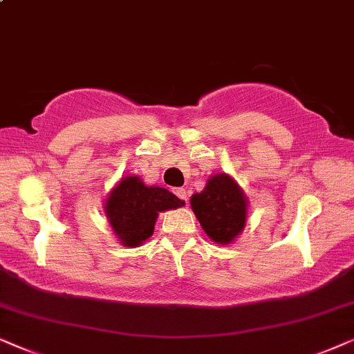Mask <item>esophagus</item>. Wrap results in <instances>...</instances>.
Segmentation results:
<instances>
[{
	"label": "esophagus",
	"instance_id": "34e87169",
	"mask_svg": "<svg viewBox=\"0 0 354 354\" xmlns=\"http://www.w3.org/2000/svg\"><path fill=\"white\" fill-rule=\"evenodd\" d=\"M174 194H176L180 199H183L187 204V199H189V194H187L186 189H183V187H178V189H174Z\"/></svg>",
	"mask_w": 354,
	"mask_h": 354
}]
</instances>
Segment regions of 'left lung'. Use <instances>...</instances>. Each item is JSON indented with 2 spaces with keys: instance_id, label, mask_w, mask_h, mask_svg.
Here are the masks:
<instances>
[{
  "instance_id": "left-lung-1",
  "label": "left lung",
  "mask_w": 354,
  "mask_h": 354,
  "mask_svg": "<svg viewBox=\"0 0 354 354\" xmlns=\"http://www.w3.org/2000/svg\"><path fill=\"white\" fill-rule=\"evenodd\" d=\"M191 207L212 241L230 244L246 223V197L228 174H215L205 189L191 197Z\"/></svg>"
}]
</instances>
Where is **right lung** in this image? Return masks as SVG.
Instances as JSON below:
<instances>
[{"label":"right lung","instance_id":"right-lung-1","mask_svg":"<svg viewBox=\"0 0 354 354\" xmlns=\"http://www.w3.org/2000/svg\"><path fill=\"white\" fill-rule=\"evenodd\" d=\"M185 201L163 187L145 186L138 176L122 178L110 192L105 209L116 236L128 248H136L153 234L158 212L178 209Z\"/></svg>","mask_w":354,"mask_h":354}]
</instances>
